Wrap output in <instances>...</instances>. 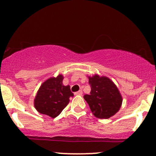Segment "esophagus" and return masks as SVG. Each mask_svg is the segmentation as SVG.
Segmentation results:
<instances>
[{
  "label": "esophagus",
  "mask_w": 156,
  "mask_h": 156,
  "mask_svg": "<svg viewBox=\"0 0 156 156\" xmlns=\"http://www.w3.org/2000/svg\"><path fill=\"white\" fill-rule=\"evenodd\" d=\"M82 94H83L82 90H79V91H78V92H75V95H82Z\"/></svg>",
  "instance_id": "esophagus-1"
}]
</instances>
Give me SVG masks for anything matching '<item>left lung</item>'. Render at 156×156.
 I'll return each instance as SVG.
<instances>
[{"mask_svg": "<svg viewBox=\"0 0 156 156\" xmlns=\"http://www.w3.org/2000/svg\"><path fill=\"white\" fill-rule=\"evenodd\" d=\"M91 92L83 96L92 114L100 119H108L120 108L122 98L117 86L108 78L94 75L89 76Z\"/></svg>", "mask_w": 156, "mask_h": 156, "instance_id": "obj_1", "label": "left lung"}]
</instances>
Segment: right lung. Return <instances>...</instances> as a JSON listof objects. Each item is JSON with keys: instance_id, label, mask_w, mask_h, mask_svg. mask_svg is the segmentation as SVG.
Returning <instances> with one entry per match:
<instances>
[{"instance_id": "1", "label": "right lung", "mask_w": 156, "mask_h": 156, "mask_svg": "<svg viewBox=\"0 0 156 156\" xmlns=\"http://www.w3.org/2000/svg\"><path fill=\"white\" fill-rule=\"evenodd\" d=\"M63 79L62 75L52 77L39 87L34 99V107L40 114L56 117L69 103V98L74 96L70 87L63 85Z\"/></svg>"}]
</instances>
